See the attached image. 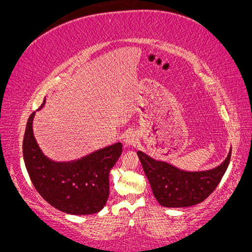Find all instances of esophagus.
Instances as JSON below:
<instances>
[{"label": "esophagus", "mask_w": 252, "mask_h": 252, "mask_svg": "<svg viewBox=\"0 0 252 252\" xmlns=\"http://www.w3.org/2000/svg\"><path fill=\"white\" fill-rule=\"evenodd\" d=\"M139 142V135L135 130H127V132L124 134V143L125 146L130 147V146H135V144Z\"/></svg>", "instance_id": "obj_1"}]
</instances>
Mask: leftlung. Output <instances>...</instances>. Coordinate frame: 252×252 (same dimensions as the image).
I'll list each match as a JSON object with an SVG mask.
<instances>
[{"label":"left lung","instance_id":"left-lung-1","mask_svg":"<svg viewBox=\"0 0 252 252\" xmlns=\"http://www.w3.org/2000/svg\"><path fill=\"white\" fill-rule=\"evenodd\" d=\"M230 155L232 149L226 159L212 170L189 172L137 151L155 197L165 208H187L209 197L221 181L228 167Z\"/></svg>","mask_w":252,"mask_h":252}]
</instances>
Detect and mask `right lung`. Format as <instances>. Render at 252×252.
<instances>
[{
    "instance_id": "add662e5",
    "label": "right lung",
    "mask_w": 252,
    "mask_h": 252,
    "mask_svg": "<svg viewBox=\"0 0 252 252\" xmlns=\"http://www.w3.org/2000/svg\"><path fill=\"white\" fill-rule=\"evenodd\" d=\"M43 105L44 101L41 108ZM34 116L35 112L27 120L23 155L37 192L50 205L68 215L101 211L109 197L110 171L123 153V144L115 143L77 160H51L44 156L34 137Z\"/></svg>"
}]
</instances>
